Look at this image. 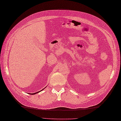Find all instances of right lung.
<instances>
[{
    "instance_id": "add662e5",
    "label": "right lung",
    "mask_w": 121,
    "mask_h": 121,
    "mask_svg": "<svg viewBox=\"0 0 121 121\" xmlns=\"http://www.w3.org/2000/svg\"><path fill=\"white\" fill-rule=\"evenodd\" d=\"M43 89H42V91H43ZM38 91V92H35V93H33V94H31L32 95H34V94H37V93H38V92H40V91ZM31 94H30V95H31Z\"/></svg>"
}]
</instances>
